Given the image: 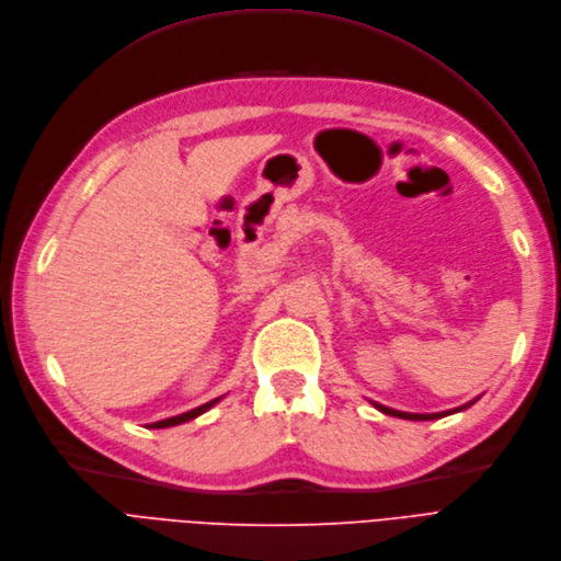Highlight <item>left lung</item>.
I'll use <instances>...</instances> for the list:
<instances>
[{
	"label": "left lung",
	"instance_id": "left-lung-1",
	"mask_svg": "<svg viewBox=\"0 0 561 561\" xmlns=\"http://www.w3.org/2000/svg\"><path fill=\"white\" fill-rule=\"evenodd\" d=\"M474 402H477V398H474V400H469L467 405H462V408H456V410H449V412H435V414H412V412H398V410H391V408L379 405V402H373V405H375L379 412H385V414H389V416H398V419H410V421H433V419H442V416H449V414L462 412V410H467L469 405H474Z\"/></svg>",
	"mask_w": 561,
	"mask_h": 561
}]
</instances>
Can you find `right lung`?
<instances>
[{
    "instance_id": "right-lung-1",
    "label": "right lung",
    "mask_w": 561,
    "mask_h": 561,
    "mask_svg": "<svg viewBox=\"0 0 561 561\" xmlns=\"http://www.w3.org/2000/svg\"><path fill=\"white\" fill-rule=\"evenodd\" d=\"M218 400H220V398H214V400L205 402V405H199V408H195V410H191V412H184V414H179V416H170V419H163V421L149 423V428H170V425L186 423V421H191V419H195V416H199V414H205L209 408H214V405H216Z\"/></svg>"
}]
</instances>
